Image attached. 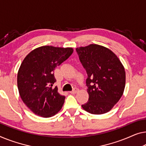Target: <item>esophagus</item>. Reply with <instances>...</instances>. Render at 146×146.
<instances>
[{"mask_svg": "<svg viewBox=\"0 0 146 146\" xmlns=\"http://www.w3.org/2000/svg\"><path fill=\"white\" fill-rule=\"evenodd\" d=\"M78 92H79V89H78L77 88H74L73 90L72 91H71V92H69L71 93V94H76V93H77Z\"/></svg>", "mask_w": 146, "mask_h": 146, "instance_id": "34e87169", "label": "esophagus"}]
</instances>
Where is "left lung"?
<instances>
[{
	"mask_svg": "<svg viewBox=\"0 0 146 146\" xmlns=\"http://www.w3.org/2000/svg\"><path fill=\"white\" fill-rule=\"evenodd\" d=\"M88 77V101L82 105L91 114H104L111 110L125 87V67L114 52L103 46L91 44L76 48Z\"/></svg>",
	"mask_w": 146,
	"mask_h": 146,
	"instance_id": "1",
	"label": "left lung"
}]
</instances>
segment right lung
I'll return each instance as SVG.
<instances>
[{
	"label": "right lung",
	"instance_id": "right-lung-1",
	"mask_svg": "<svg viewBox=\"0 0 146 146\" xmlns=\"http://www.w3.org/2000/svg\"><path fill=\"white\" fill-rule=\"evenodd\" d=\"M73 52L72 48L42 46L26 56L17 72V88L21 100L36 115L51 117L60 111L65 96L53 88L54 70Z\"/></svg>",
	"mask_w": 146,
	"mask_h": 146
}]
</instances>
